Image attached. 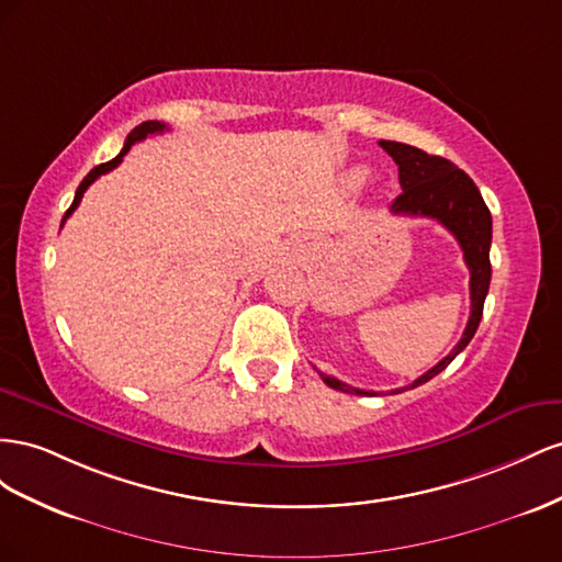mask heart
Listing matches in <instances>:
<instances>
[{"label": "heart", "instance_id": "1", "mask_svg": "<svg viewBox=\"0 0 562 562\" xmlns=\"http://www.w3.org/2000/svg\"><path fill=\"white\" fill-rule=\"evenodd\" d=\"M364 176H367L364 169H352V171L348 173V181H350L352 186H360V183L364 181Z\"/></svg>", "mask_w": 562, "mask_h": 562}]
</instances>
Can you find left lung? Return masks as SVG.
I'll return each instance as SVG.
<instances>
[{"mask_svg":"<svg viewBox=\"0 0 562 562\" xmlns=\"http://www.w3.org/2000/svg\"><path fill=\"white\" fill-rule=\"evenodd\" d=\"M379 146L386 150L397 165L400 188L403 192L393 200L391 212L403 216H424L436 218L438 223L450 231L463 251V261L471 272V315L467 329H463L461 341L452 348L447 358H442L436 367H430L426 374H422L409 386L397 389L393 393H403L409 389L422 386V383L438 376L447 364H450L459 352L467 348L473 339V334L483 317L485 296L490 290L492 266H490V245H492V216L487 204L480 195L477 186L471 181L467 171H461L450 159L428 155L419 148L407 146V143L397 140H379ZM323 376L329 389L344 391L350 395H379L374 391H360L352 389L348 383L334 379L325 372H317Z\"/></svg>","mask_w":562,"mask_h":562,"instance_id":"8db88e82","label":"left lung"}]
</instances>
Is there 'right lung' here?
<instances>
[{
    "label": "right lung",
    "mask_w": 562,
    "mask_h": 562,
    "mask_svg": "<svg viewBox=\"0 0 562 562\" xmlns=\"http://www.w3.org/2000/svg\"><path fill=\"white\" fill-rule=\"evenodd\" d=\"M167 130V124H162V122H157V120H150V122H143V124H138L136 130L126 136V140H124V148L120 150V155L115 157V159H110V162H105V165H99V167H93L87 176H85V181L79 183V188H77V192H75V200H72V204H70V210L66 212V216H63V223H66V218L77 210V204L82 202V195H85V190L99 179V176H103V173H108V171H112L115 169L120 162H122V157L132 150V146L134 143H138V140H143L146 136H150V134H162Z\"/></svg>",
    "instance_id": "add662e5"
}]
</instances>
